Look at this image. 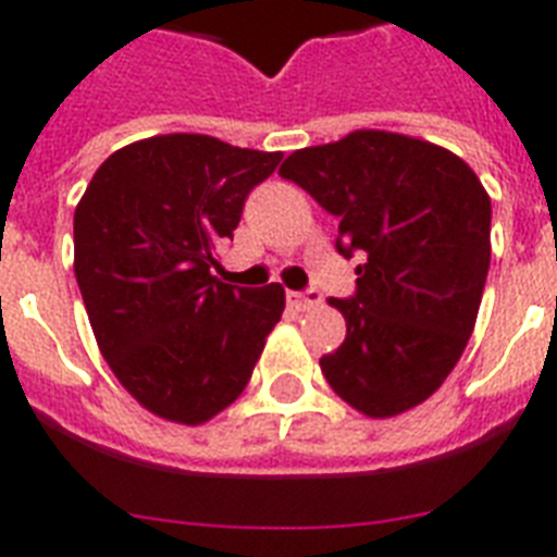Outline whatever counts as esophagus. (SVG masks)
<instances>
[{"mask_svg":"<svg viewBox=\"0 0 557 557\" xmlns=\"http://www.w3.org/2000/svg\"><path fill=\"white\" fill-rule=\"evenodd\" d=\"M286 300L297 312H309L314 306H321V295L314 288H304V292H286Z\"/></svg>","mask_w":557,"mask_h":557,"instance_id":"esophagus-1","label":"esophagus"}]
</instances>
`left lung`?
<instances>
[{
	"label": "left lung",
	"mask_w": 557,
	"mask_h": 557,
	"mask_svg": "<svg viewBox=\"0 0 557 557\" xmlns=\"http://www.w3.org/2000/svg\"><path fill=\"white\" fill-rule=\"evenodd\" d=\"M280 176L338 219L335 248L358 257L356 292L330 304L347 338L323 379L372 419L440 389L474 332L492 260V199L436 144L361 129L292 152Z\"/></svg>",
	"instance_id": "8db88e82"
}]
</instances>
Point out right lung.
<instances>
[{
    "label": "right lung",
    "instance_id": "add662e5",
    "mask_svg": "<svg viewBox=\"0 0 557 557\" xmlns=\"http://www.w3.org/2000/svg\"><path fill=\"white\" fill-rule=\"evenodd\" d=\"M280 152L210 135H156L112 152L74 210V277L103 358L156 416L225 410L283 314V286L213 277L216 251Z\"/></svg>",
    "mask_w": 557,
    "mask_h": 557
}]
</instances>
